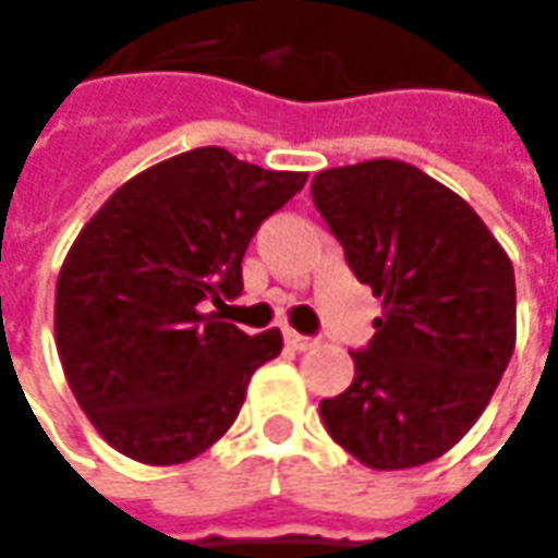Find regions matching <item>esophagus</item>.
<instances>
[{
    "label": "esophagus",
    "instance_id": "esophagus-1",
    "mask_svg": "<svg viewBox=\"0 0 558 558\" xmlns=\"http://www.w3.org/2000/svg\"><path fill=\"white\" fill-rule=\"evenodd\" d=\"M286 344L294 348V351H311V348H316V338L294 332V329H286Z\"/></svg>",
    "mask_w": 558,
    "mask_h": 558
}]
</instances>
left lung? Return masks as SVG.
<instances>
[{
    "instance_id": "1",
    "label": "left lung",
    "mask_w": 558,
    "mask_h": 558,
    "mask_svg": "<svg viewBox=\"0 0 558 558\" xmlns=\"http://www.w3.org/2000/svg\"><path fill=\"white\" fill-rule=\"evenodd\" d=\"M313 204L354 276L381 298L348 391L319 403L369 469L444 457L478 422L515 348V272L457 192L391 158L316 173Z\"/></svg>"
}]
</instances>
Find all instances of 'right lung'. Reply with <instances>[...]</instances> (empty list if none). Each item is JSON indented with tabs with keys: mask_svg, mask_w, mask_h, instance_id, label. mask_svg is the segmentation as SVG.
Masks as SVG:
<instances>
[{
	"mask_svg": "<svg viewBox=\"0 0 558 558\" xmlns=\"http://www.w3.org/2000/svg\"><path fill=\"white\" fill-rule=\"evenodd\" d=\"M304 183L207 145L136 173L80 229L54 286V344L118 453L177 465L229 432L282 332L245 335L202 307L242 291L247 242Z\"/></svg>",
	"mask_w": 558,
	"mask_h": 558,
	"instance_id": "add662e5",
	"label": "right lung"
}]
</instances>
